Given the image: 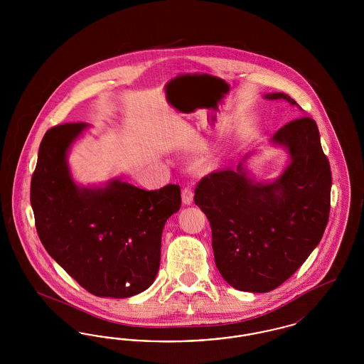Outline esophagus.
Masks as SVG:
<instances>
[{
  "label": "esophagus",
  "mask_w": 364,
  "mask_h": 364,
  "mask_svg": "<svg viewBox=\"0 0 364 364\" xmlns=\"http://www.w3.org/2000/svg\"><path fill=\"white\" fill-rule=\"evenodd\" d=\"M181 199H183V203H184V205H191V203H192V200H193V191H192L191 187L183 188Z\"/></svg>",
  "instance_id": "obj_1"
}]
</instances>
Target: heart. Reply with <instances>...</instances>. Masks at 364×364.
Here are the masks:
<instances>
[{
    "instance_id": "b5f03b06",
    "label": "heart",
    "mask_w": 364,
    "mask_h": 364,
    "mask_svg": "<svg viewBox=\"0 0 364 364\" xmlns=\"http://www.w3.org/2000/svg\"><path fill=\"white\" fill-rule=\"evenodd\" d=\"M196 141H198V140H196Z\"/></svg>"
}]
</instances>
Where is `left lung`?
<instances>
[{
    "label": "left lung",
    "instance_id": "1",
    "mask_svg": "<svg viewBox=\"0 0 364 364\" xmlns=\"http://www.w3.org/2000/svg\"><path fill=\"white\" fill-rule=\"evenodd\" d=\"M264 98L299 107L284 92ZM270 141L289 156L273 181L250 177L247 156L237 169L210 173L195 188V205L211 226L215 266L242 292H270L291 277L321 242L329 220L331 172L316 122L296 119Z\"/></svg>",
    "mask_w": 364,
    "mask_h": 364
}]
</instances>
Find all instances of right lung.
<instances>
[{
  "mask_svg": "<svg viewBox=\"0 0 364 364\" xmlns=\"http://www.w3.org/2000/svg\"><path fill=\"white\" fill-rule=\"evenodd\" d=\"M86 122L50 128L31 178L38 236L70 277L100 297H131L156 277L166 220L181 206L180 187L138 188L120 178L104 187L75 183L68 151Z\"/></svg>",
  "mask_w": 364,
  "mask_h": 364,
  "instance_id": "1",
  "label": "right lung"
}]
</instances>
